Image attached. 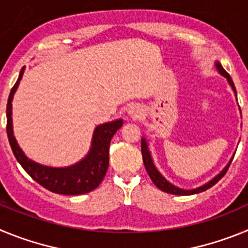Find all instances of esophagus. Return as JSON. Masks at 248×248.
Listing matches in <instances>:
<instances>
[{
	"mask_svg": "<svg viewBox=\"0 0 248 248\" xmlns=\"http://www.w3.org/2000/svg\"><path fill=\"white\" fill-rule=\"evenodd\" d=\"M128 114L131 119H138L141 115V109H140L139 105H131L128 110Z\"/></svg>",
	"mask_w": 248,
	"mask_h": 248,
	"instance_id": "esophagus-1",
	"label": "esophagus"
}]
</instances>
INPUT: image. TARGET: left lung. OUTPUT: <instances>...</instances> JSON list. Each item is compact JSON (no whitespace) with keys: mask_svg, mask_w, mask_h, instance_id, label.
<instances>
[{"mask_svg":"<svg viewBox=\"0 0 248 248\" xmlns=\"http://www.w3.org/2000/svg\"><path fill=\"white\" fill-rule=\"evenodd\" d=\"M216 68H217V71L220 72L221 74H222L223 77H226L227 80H229L230 85L232 87V89H233V92L236 93V88H235V84H233V82H232L231 77H230V74L227 73L225 69L222 68V65L220 64L218 62H216ZM237 97V95H236ZM141 155H143V161H144V165H145V169L146 171H148L149 176H150L151 181L156 185V187H159L161 191L164 192H168V194H172V195H181V196H185V195H194V194H199V192H202L205 191V190L210 189V187H212V186L215 185L216 183H218V181L222 179L223 176H225V174L227 172V170H229L230 168V164H231V161L229 163V165L226 166V168L223 169L222 172H220V174L217 175L216 177H214L210 183L205 184L203 186H200V187H198V189H194V190H184V189H179V187H176V186H174L172 184H170L169 181H166L165 179L163 177V175L160 174L159 171L156 170V168L154 166V163H153V160H151V156H150V153H149V149H148V144H146L145 139H141Z\"/></svg>","mask_w":248,"mask_h":248,"instance_id":"left-lung-1","label":"left lung"}]
</instances>
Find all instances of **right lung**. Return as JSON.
<instances>
[{
    "mask_svg": "<svg viewBox=\"0 0 248 248\" xmlns=\"http://www.w3.org/2000/svg\"><path fill=\"white\" fill-rule=\"evenodd\" d=\"M25 67L21 69L16 84L11 89L7 102V137L10 141L13 155L17 161L25 169V171L33 179L36 183L56 194L62 195H82L97 189L104 179L109 165V145L113 135L123 126V120H115L111 123H105L97 126L94 130L92 148L88 155L76 165L68 168H49L34 163L28 159L23 151L19 149L12 131V98L19 84Z\"/></svg>",
    "mask_w": 248,
    "mask_h": 248,
    "instance_id": "right-lung-1",
    "label": "right lung"
}]
</instances>
